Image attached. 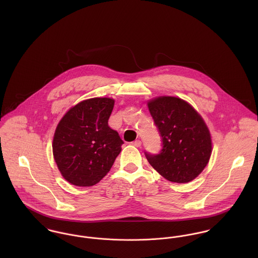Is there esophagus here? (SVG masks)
Here are the masks:
<instances>
[{"mask_svg": "<svg viewBox=\"0 0 258 258\" xmlns=\"http://www.w3.org/2000/svg\"><path fill=\"white\" fill-rule=\"evenodd\" d=\"M132 145L135 146V147H140L142 145V142L140 140H136V141L132 142Z\"/></svg>", "mask_w": 258, "mask_h": 258, "instance_id": "esophagus-1", "label": "esophagus"}]
</instances>
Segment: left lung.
Wrapping results in <instances>:
<instances>
[{
	"label": "left lung",
	"mask_w": 258,
	"mask_h": 258,
	"mask_svg": "<svg viewBox=\"0 0 258 258\" xmlns=\"http://www.w3.org/2000/svg\"><path fill=\"white\" fill-rule=\"evenodd\" d=\"M148 108L162 137V150L145 152L150 165L170 182L184 184L196 179L212 155L208 126L195 108L181 98L160 96Z\"/></svg>",
	"instance_id": "obj_1"
}]
</instances>
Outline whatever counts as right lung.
I'll return each mask as SVG.
<instances>
[{"label": "right lung", "mask_w": 258, "mask_h": 258, "mask_svg": "<svg viewBox=\"0 0 258 258\" xmlns=\"http://www.w3.org/2000/svg\"><path fill=\"white\" fill-rule=\"evenodd\" d=\"M114 99L83 100L66 113L53 136L54 161L62 177L77 186H91L110 171L123 141L108 126Z\"/></svg>", "instance_id": "add662e5"}]
</instances>
